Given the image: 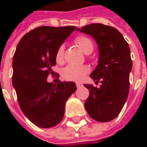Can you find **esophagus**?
Wrapping results in <instances>:
<instances>
[{
  "instance_id": "obj_1",
  "label": "esophagus",
  "mask_w": 147,
  "mask_h": 147,
  "mask_svg": "<svg viewBox=\"0 0 147 147\" xmlns=\"http://www.w3.org/2000/svg\"><path fill=\"white\" fill-rule=\"evenodd\" d=\"M76 86L78 88H81L82 86V83H81V82H76Z\"/></svg>"
}]
</instances>
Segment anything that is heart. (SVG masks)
I'll use <instances>...</instances> for the list:
<instances>
[{
    "instance_id": "obj_1",
    "label": "heart",
    "mask_w": 147,
    "mask_h": 147,
    "mask_svg": "<svg viewBox=\"0 0 147 147\" xmlns=\"http://www.w3.org/2000/svg\"><path fill=\"white\" fill-rule=\"evenodd\" d=\"M74 42L85 53H91L93 50V42L91 38L87 36L80 35L75 37ZM65 47L60 45L55 53V60L57 63L63 61ZM90 72V68L88 65H69L62 70V77L68 81H79L82 79L86 74Z\"/></svg>"
}]
</instances>
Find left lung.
Listing matches in <instances>:
<instances>
[{
  "label": "left lung",
  "instance_id": "1",
  "mask_svg": "<svg viewBox=\"0 0 147 147\" xmlns=\"http://www.w3.org/2000/svg\"><path fill=\"white\" fill-rule=\"evenodd\" d=\"M78 30L94 37L98 45L99 62L90 77L100 88L84 84L89 90L85 109L98 122H109L119 115L129 92V74L133 62L130 48L116 28L91 24Z\"/></svg>",
  "mask_w": 147,
  "mask_h": 147
}]
</instances>
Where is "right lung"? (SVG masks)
<instances>
[{
  "label": "right lung",
  "instance_id": "obj_1",
  "mask_svg": "<svg viewBox=\"0 0 147 147\" xmlns=\"http://www.w3.org/2000/svg\"><path fill=\"white\" fill-rule=\"evenodd\" d=\"M76 28L75 26H41L21 38L13 57L12 83L23 113L43 128L52 127L62 120L65 102L76 91L73 82H47L55 53L59 46Z\"/></svg>",
  "mask_w": 147,
  "mask_h": 147
}]
</instances>
